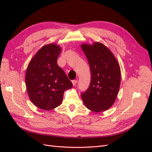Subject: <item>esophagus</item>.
<instances>
[{"label": "esophagus", "mask_w": 152, "mask_h": 152, "mask_svg": "<svg viewBox=\"0 0 152 152\" xmlns=\"http://www.w3.org/2000/svg\"><path fill=\"white\" fill-rule=\"evenodd\" d=\"M77 82H78L77 80H72V84H73V86H75L77 84Z\"/></svg>", "instance_id": "34e87169"}]
</instances>
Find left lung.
Returning a JSON list of instances; mask_svg holds the SVG:
<instances>
[{
  "label": "left lung",
  "mask_w": 152,
  "mask_h": 152,
  "mask_svg": "<svg viewBox=\"0 0 152 152\" xmlns=\"http://www.w3.org/2000/svg\"><path fill=\"white\" fill-rule=\"evenodd\" d=\"M81 48L91 73L89 88L81 97L89 110L103 112L111 107L117 98L121 79L120 66L113 53L103 44H83Z\"/></svg>",
  "instance_id": "1"
}]
</instances>
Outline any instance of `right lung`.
I'll use <instances>...</instances> for the list:
<instances>
[{"instance_id":"right-lung-1","label":"right lung","mask_w":152,"mask_h":152,"mask_svg":"<svg viewBox=\"0 0 152 152\" xmlns=\"http://www.w3.org/2000/svg\"><path fill=\"white\" fill-rule=\"evenodd\" d=\"M61 50L55 44L44 45L31 59L26 69L25 82L30 99L42 110L58 107L62 103L64 92L73 87L57 63Z\"/></svg>"}]
</instances>
